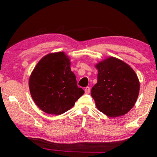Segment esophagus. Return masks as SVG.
I'll list each match as a JSON object with an SVG mask.
<instances>
[{
	"instance_id": "obj_1",
	"label": "esophagus",
	"mask_w": 157,
	"mask_h": 157,
	"mask_svg": "<svg viewBox=\"0 0 157 157\" xmlns=\"http://www.w3.org/2000/svg\"><path fill=\"white\" fill-rule=\"evenodd\" d=\"M90 90H91V89H90L89 86H86V88L84 89V91L86 94H89L90 93Z\"/></svg>"
}]
</instances>
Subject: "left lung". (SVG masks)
Listing matches in <instances>:
<instances>
[{
	"instance_id": "1",
	"label": "left lung",
	"mask_w": 157,
	"mask_h": 157,
	"mask_svg": "<svg viewBox=\"0 0 157 157\" xmlns=\"http://www.w3.org/2000/svg\"><path fill=\"white\" fill-rule=\"evenodd\" d=\"M95 67L98 82L91 92L98 109L111 118L126 114L139 96L140 84L136 73L126 63L113 57Z\"/></svg>"
}]
</instances>
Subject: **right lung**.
<instances>
[{
  "label": "right lung",
  "mask_w": 157,
  "mask_h": 157,
  "mask_svg": "<svg viewBox=\"0 0 157 157\" xmlns=\"http://www.w3.org/2000/svg\"><path fill=\"white\" fill-rule=\"evenodd\" d=\"M69 58L63 52L44 56L29 79L31 96L38 107L48 114L60 115L72 108L84 94L71 70Z\"/></svg>",
  "instance_id": "add662e5"
}]
</instances>
